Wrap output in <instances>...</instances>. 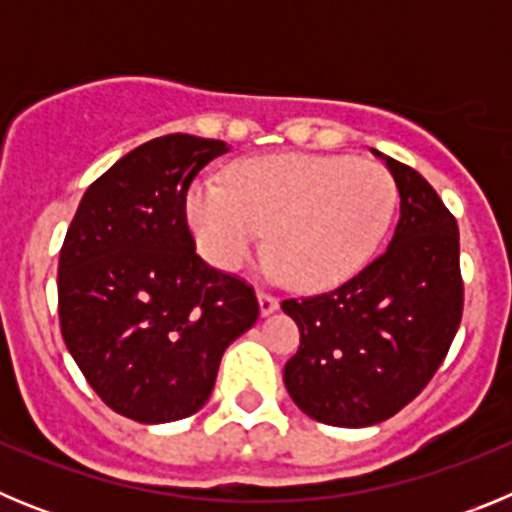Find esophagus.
<instances>
[{
	"label": "esophagus",
	"instance_id": "1",
	"mask_svg": "<svg viewBox=\"0 0 512 512\" xmlns=\"http://www.w3.org/2000/svg\"><path fill=\"white\" fill-rule=\"evenodd\" d=\"M279 307V300L271 292H266V289H259V310L261 315H271V312L277 310Z\"/></svg>",
	"mask_w": 512,
	"mask_h": 512
}]
</instances>
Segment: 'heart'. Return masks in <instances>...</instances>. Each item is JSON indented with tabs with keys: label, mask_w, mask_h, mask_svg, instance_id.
<instances>
[{
	"label": "heart",
	"mask_w": 512,
	"mask_h": 512,
	"mask_svg": "<svg viewBox=\"0 0 512 512\" xmlns=\"http://www.w3.org/2000/svg\"><path fill=\"white\" fill-rule=\"evenodd\" d=\"M390 171L348 156H264L238 161L223 179L187 192V223L200 253L223 271L241 269L264 246L279 277L323 289L372 259L395 215Z\"/></svg>",
	"instance_id": "obj_1"
}]
</instances>
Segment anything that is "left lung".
I'll list each match as a JSON object with an SVG mask.
<instances>
[{
    "label": "left lung",
    "mask_w": 512,
    "mask_h": 512,
    "mask_svg": "<svg viewBox=\"0 0 512 512\" xmlns=\"http://www.w3.org/2000/svg\"><path fill=\"white\" fill-rule=\"evenodd\" d=\"M374 153L400 192L390 246L336 289L282 302L300 328L284 366L289 397L338 428L382 423L413 402L449 354L464 310L456 217L418 171Z\"/></svg>",
    "instance_id": "left-lung-1"
}]
</instances>
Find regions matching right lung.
Segmentation results:
<instances>
[{"label": "right lung", "mask_w": 512, "mask_h": 512, "mask_svg": "<svg viewBox=\"0 0 512 512\" xmlns=\"http://www.w3.org/2000/svg\"><path fill=\"white\" fill-rule=\"evenodd\" d=\"M223 140L153 138L84 192L58 259L66 348L107 408L138 423L194 415L225 348L259 318L246 279L194 251L187 192Z\"/></svg>", "instance_id": "right-lung-1"}]
</instances>
